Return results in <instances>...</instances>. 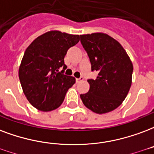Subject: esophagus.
<instances>
[{
  "instance_id": "obj_1",
  "label": "esophagus",
  "mask_w": 154,
  "mask_h": 154,
  "mask_svg": "<svg viewBox=\"0 0 154 154\" xmlns=\"http://www.w3.org/2000/svg\"><path fill=\"white\" fill-rule=\"evenodd\" d=\"M82 80H83V77H81L80 78H77V79H76V82H77V83H79L80 82H82Z\"/></svg>"
}]
</instances>
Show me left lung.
I'll return each mask as SVG.
<instances>
[{"instance_id": "1", "label": "left lung", "mask_w": 154, "mask_h": 154, "mask_svg": "<svg viewBox=\"0 0 154 154\" xmlns=\"http://www.w3.org/2000/svg\"><path fill=\"white\" fill-rule=\"evenodd\" d=\"M81 42L88 54L92 71L97 77L87 80L90 90L80 97L92 112L103 114L122 104L132 82L133 64L120 43L103 32L81 35Z\"/></svg>"}]
</instances>
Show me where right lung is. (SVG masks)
I'll return each mask as SVG.
<instances>
[{
	"instance_id": "right-lung-1",
	"label": "right lung",
	"mask_w": 154,
	"mask_h": 154,
	"mask_svg": "<svg viewBox=\"0 0 154 154\" xmlns=\"http://www.w3.org/2000/svg\"><path fill=\"white\" fill-rule=\"evenodd\" d=\"M80 41L79 35L49 31L36 37L24 52L19 68L23 91L34 108L43 112L58 109L76 79L59 72L70 47Z\"/></svg>"
}]
</instances>
